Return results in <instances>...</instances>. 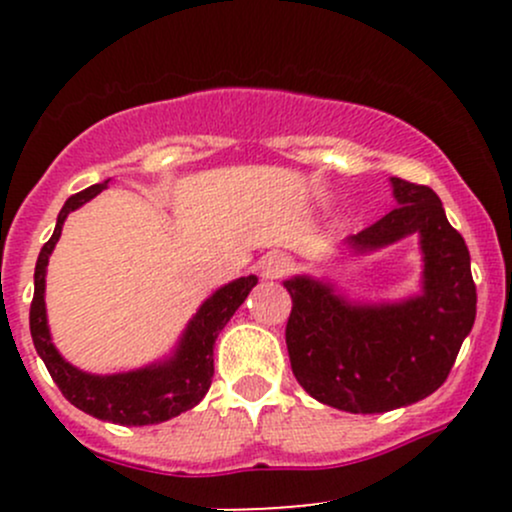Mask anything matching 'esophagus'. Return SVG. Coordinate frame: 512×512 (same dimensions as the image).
<instances>
[{
	"mask_svg": "<svg viewBox=\"0 0 512 512\" xmlns=\"http://www.w3.org/2000/svg\"><path fill=\"white\" fill-rule=\"evenodd\" d=\"M289 267H291L289 257L281 255V252H269V255L262 257L260 264H257L262 279H279V276L289 272Z\"/></svg>",
	"mask_w": 512,
	"mask_h": 512,
	"instance_id": "esophagus-1",
	"label": "esophagus"
}]
</instances>
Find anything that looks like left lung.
<instances>
[{
	"label": "left lung",
	"mask_w": 512,
	"mask_h": 512,
	"mask_svg": "<svg viewBox=\"0 0 512 512\" xmlns=\"http://www.w3.org/2000/svg\"><path fill=\"white\" fill-rule=\"evenodd\" d=\"M399 204L344 240L354 257L419 236L421 291L399 301H351L330 279L296 274L286 325L291 368L317 402L349 414H383L419 402L448 378L477 317V286L464 238L436 192L390 178Z\"/></svg>",
	"instance_id": "1"
}]
</instances>
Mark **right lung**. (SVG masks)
Instances as JSON below:
<instances>
[{"label": "right lung", "mask_w": 512, "mask_h": 512, "mask_svg": "<svg viewBox=\"0 0 512 512\" xmlns=\"http://www.w3.org/2000/svg\"><path fill=\"white\" fill-rule=\"evenodd\" d=\"M105 187H108V180L69 197L57 216L55 233L40 250L33 276L31 337L52 380L76 409L120 426L163 424L182 411L197 407L209 392L211 378H214L216 337L248 298L252 286L257 284V276H240L211 293L207 301L199 305L197 313L190 317L173 351L149 366L110 375L86 373V370L72 366L52 344L48 310H45V274H48L50 255L62 236L67 216L91 202L96 195H101Z\"/></svg>", "instance_id": "obj_1"}]
</instances>
